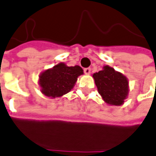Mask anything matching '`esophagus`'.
<instances>
[{"label": "esophagus", "mask_w": 156, "mask_h": 156, "mask_svg": "<svg viewBox=\"0 0 156 156\" xmlns=\"http://www.w3.org/2000/svg\"><path fill=\"white\" fill-rule=\"evenodd\" d=\"M84 72L86 75H89L91 72V68H84Z\"/></svg>", "instance_id": "1"}]
</instances>
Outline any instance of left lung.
Listing matches in <instances>:
<instances>
[{
	"mask_svg": "<svg viewBox=\"0 0 156 156\" xmlns=\"http://www.w3.org/2000/svg\"><path fill=\"white\" fill-rule=\"evenodd\" d=\"M102 100L109 105H122L129 94V81L126 76L109 65L93 75Z\"/></svg>",
	"mask_w": 156,
	"mask_h": 156,
	"instance_id": "obj_1",
	"label": "left lung"
}]
</instances>
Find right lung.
I'll return each instance as SVG.
<instances>
[{
  "label": "right lung",
  "instance_id": "add662e5",
  "mask_svg": "<svg viewBox=\"0 0 156 156\" xmlns=\"http://www.w3.org/2000/svg\"><path fill=\"white\" fill-rule=\"evenodd\" d=\"M83 74L84 71L80 66L68 67L65 63H58L39 75L38 85L41 93L52 99L60 98L74 88L77 78Z\"/></svg>",
  "mask_w": 156,
  "mask_h": 156
}]
</instances>
